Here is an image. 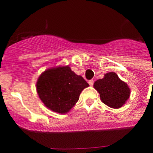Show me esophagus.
<instances>
[{
	"label": "esophagus",
	"mask_w": 153,
	"mask_h": 153,
	"mask_svg": "<svg viewBox=\"0 0 153 153\" xmlns=\"http://www.w3.org/2000/svg\"><path fill=\"white\" fill-rule=\"evenodd\" d=\"M88 83H89V84H90V86H93V84H94V81H93V79H91L88 81Z\"/></svg>",
	"instance_id": "1"
}]
</instances>
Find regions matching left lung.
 Listing matches in <instances>:
<instances>
[{
	"label": "left lung",
	"instance_id": "8db88e82",
	"mask_svg": "<svg viewBox=\"0 0 153 153\" xmlns=\"http://www.w3.org/2000/svg\"><path fill=\"white\" fill-rule=\"evenodd\" d=\"M94 88L99 92L102 102L113 108H120L129 98L130 90L115 72L105 74L102 79L94 83Z\"/></svg>",
	"mask_w": 153,
	"mask_h": 153
}]
</instances>
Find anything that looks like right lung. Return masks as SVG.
Returning <instances> with one entry per match:
<instances>
[{
	"label": "right lung",
	"instance_id": "1",
	"mask_svg": "<svg viewBox=\"0 0 153 153\" xmlns=\"http://www.w3.org/2000/svg\"><path fill=\"white\" fill-rule=\"evenodd\" d=\"M87 81L69 66L48 69L39 76L36 90L45 106L54 112H68L79 99Z\"/></svg>",
	"mask_w": 153,
	"mask_h": 153
}]
</instances>
